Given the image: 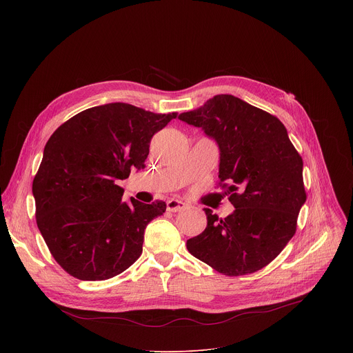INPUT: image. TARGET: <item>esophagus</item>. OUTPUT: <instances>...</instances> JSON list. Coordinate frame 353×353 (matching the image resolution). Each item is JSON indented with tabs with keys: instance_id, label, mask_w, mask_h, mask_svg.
Listing matches in <instances>:
<instances>
[{
	"instance_id": "34e87169",
	"label": "esophagus",
	"mask_w": 353,
	"mask_h": 353,
	"mask_svg": "<svg viewBox=\"0 0 353 353\" xmlns=\"http://www.w3.org/2000/svg\"><path fill=\"white\" fill-rule=\"evenodd\" d=\"M166 207H168V211L177 212V211H183L185 208V204L183 203V201H180V199L170 198L168 203H166Z\"/></svg>"
}]
</instances>
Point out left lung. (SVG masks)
I'll use <instances>...</instances> for the list:
<instances>
[{
    "instance_id": "8db88e82",
    "label": "left lung",
    "mask_w": 353,
    "mask_h": 353,
    "mask_svg": "<svg viewBox=\"0 0 353 353\" xmlns=\"http://www.w3.org/2000/svg\"><path fill=\"white\" fill-rule=\"evenodd\" d=\"M179 119L218 143V177L236 208L225 219L204 208L207 228L187 240L188 251L228 276L264 268L293 237L306 203L303 161L285 125L232 94H216Z\"/></svg>"
}]
</instances>
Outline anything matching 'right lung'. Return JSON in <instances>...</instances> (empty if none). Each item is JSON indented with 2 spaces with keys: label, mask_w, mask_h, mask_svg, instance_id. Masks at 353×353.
Wrapping results in <instances>:
<instances>
[{
  "label": "right lung",
  "mask_w": 353,
  "mask_h": 353,
  "mask_svg": "<svg viewBox=\"0 0 353 353\" xmlns=\"http://www.w3.org/2000/svg\"><path fill=\"white\" fill-rule=\"evenodd\" d=\"M176 119L128 103L86 109L47 141L32 192L37 228L54 260L81 281H105L142 253L146 225L166 204L123 201L117 185L142 169L154 134Z\"/></svg>",
  "instance_id": "1"
}]
</instances>
